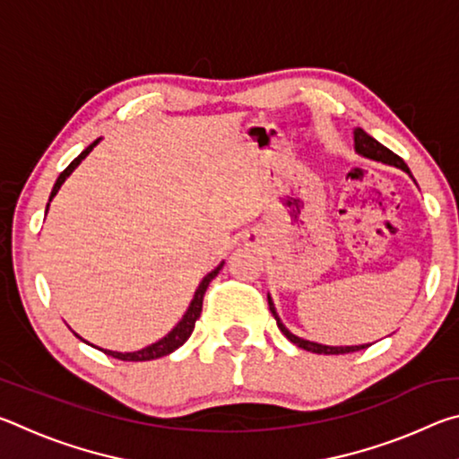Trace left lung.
Wrapping results in <instances>:
<instances>
[{
  "instance_id": "left-lung-1",
  "label": "left lung",
  "mask_w": 459,
  "mask_h": 459,
  "mask_svg": "<svg viewBox=\"0 0 459 459\" xmlns=\"http://www.w3.org/2000/svg\"><path fill=\"white\" fill-rule=\"evenodd\" d=\"M354 150L362 158H368L372 161H380V164L385 166H393V168H399L403 172H407L411 178V169L407 168L405 161H403L397 153H393L388 147H385L383 143H378L375 137H370L367 131L360 129V127H354ZM267 301H269V309L273 317L277 320V328L283 332V336L293 342L295 346L304 348L307 352H316V354H348V352H356V351H364V348H368L370 344H359V346H328V344H320V342H314V340H306V338H299L295 336V333L287 328V325L281 322V317H279L275 304H273V298L267 293Z\"/></svg>"
}]
</instances>
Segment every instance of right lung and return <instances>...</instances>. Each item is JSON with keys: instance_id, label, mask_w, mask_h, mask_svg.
Listing matches in <instances>:
<instances>
[{"instance_id": "obj_1", "label": "right lung", "mask_w": 459, "mask_h": 459, "mask_svg": "<svg viewBox=\"0 0 459 459\" xmlns=\"http://www.w3.org/2000/svg\"><path fill=\"white\" fill-rule=\"evenodd\" d=\"M100 142V139H97V142H92L87 150L84 152H81V155L79 158H74L73 161H71V166H68L65 172H62L60 176H58V180H56V184H54V188H52V192H50V198H48V204H46V212H48V208H50V202H52V198L56 196L58 194V190H60V186L66 182V178L71 176L76 168L81 166V161L87 158V155L92 152V147H95L97 143ZM222 265H224V261H221L219 265H216L211 273H206L204 277H202V281L198 283V287H196V291H194V298H192V301H190V306H188V309H186V314L182 316V320L178 322L172 330H169L164 338H160L158 342H153V344H150V346H145V348H142V351H135V352H117V351H105V348H99V351H103L107 356H113V359H119V360H134V362H145V360H155V359H161V356H168V354H172L174 351H178V348H180L186 340H188L190 336H192V332H194V325H196V320L200 317V312H202V299H204V293H206V287L211 285V281L212 279L219 275V271L222 269ZM74 336L76 338H81L79 333L74 332ZM82 340V338H81ZM82 342H87V340H82ZM89 344V342H87ZM92 346V344H91ZM97 348V346H95Z\"/></svg>"}]
</instances>
